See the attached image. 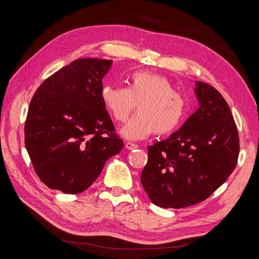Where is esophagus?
<instances>
[{
    "mask_svg": "<svg viewBox=\"0 0 259 259\" xmlns=\"http://www.w3.org/2000/svg\"><path fill=\"white\" fill-rule=\"evenodd\" d=\"M125 147L127 150H135V149H138V144H135L133 142H126L125 143Z\"/></svg>",
    "mask_w": 259,
    "mask_h": 259,
    "instance_id": "1",
    "label": "esophagus"
}]
</instances>
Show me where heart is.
<instances>
[{
    "label": "heart",
    "mask_w": 259,
    "mask_h": 259,
    "mask_svg": "<svg viewBox=\"0 0 259 259\" xmlns=\"http://www.w3.org/2000/svg\"><path fill=\"white\" fill-rule=\"evenodd\" d=\"M101 99L106 110L117 122H124L138 104L139 113L121 130L127 139H143L155 132L167 135L174 132L187 115L189 102L176 92L166 77L150 71L132 73L127 88L104 85Z\"/></svg>",
    "instance_id": "heart-1"
}]
</instances>
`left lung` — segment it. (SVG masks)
Listing matches in <instances>:
<instances>
[{
  "mask_svg": "<svg viewBox=\"0 0 259 259\" xmlns=\"http://www.w3.org/2000/svg\"><path fill=\"white\" fill-rule=\"evenodd\" d=\"M195 94L196 112L169 138L147 147L141 183L160 207L181 208L205 200L237 164L238 131L225 98L200 81Z\"/></svg>",
  "mask_w": 259,
  "mask_h": 259,
  "instance_id": "8db88e82",
  "label": "left lung"
}]
</instances>
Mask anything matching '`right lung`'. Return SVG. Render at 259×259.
Listing matches in <instances>:
<instances>
[{
  "instance_id": "1",
  "label": "right lung",
  "mask_w": 259,
  "mask_h": 259,
  "mask_svg": "<svg viewBox=\"0 0 259 259\" xmlns=\"http://www.w3.org/2000/svg\"><path fill=\"white\" fill-rule=\"evenodd\" d=\"M112 60L84 58L48 77L36 90L25 121V146L40 180L79 194L123 149L101 99Z\"/></svg>"
}]
</instances>
